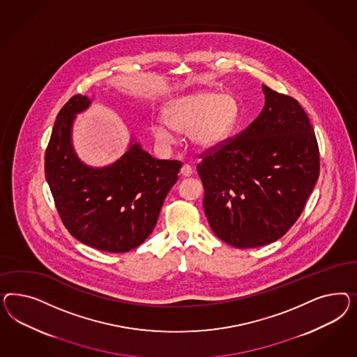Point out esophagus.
<instances>
[{
	"label": "esophagus",
	"mask_w": 357,
	"mask_h": 357,
	"mask_svg": "<svg viewBox=\"0 0 357 357\" xmlns=\"http://www.w3.org/2000/svg\"><path fill=\"white\" fill-rule=\"evenodd\" d=\"M181 174H182L183 176H190V175L192 174V167H191L188 163H184L183 166H182V169H181Z\"/></svg>",
	"instance_id": "esophagus-1"
}]
</instances>
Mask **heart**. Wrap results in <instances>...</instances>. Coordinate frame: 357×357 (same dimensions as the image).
Returning <instances> with one entry per match:
<instances>
[{"label":"heart","mask_w":357,"mask_h":357,"mask_svg":"<svg viewBox=\"0 0 357 357\" xmlns=\"http://www.w3.org/2000/svg\"><path fill=\"white\" fill-rule=\"evenodd\" d=\"M239 105L230 94L197 91L167 102L162 109L163 121L151 123L154 139L163 146L174 142L172 130L188 133L199 148H215L234 132L239 121Z\"/></svg>","instance_id":"1"}]
</instances>
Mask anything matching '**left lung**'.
Here are the masks:
<instances>
[{"instance_id": "obj_1", "label": "left lung", "mask_w": 357, "mask_h": 357, "mask_svg": "<svg viewBox=\"0 0 357 357\" xmlns=\"http://www.w3.org/2000/svg\"><path fill=\"white\" fill-rule=\"evenodd\" d=\"M266 105L246 130L208 148L197 174L208 222L221 241L252 249L282 237L319 175L312 123L294 98L263 85Z\"/></svg>"}]
</instances>
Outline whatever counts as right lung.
<instances>
[{
	"label": "right lung",
	"mask_w": 357,
	"mask_h": 357,
	"mask_svg": "<svg viewBox=\"0 0 357 357\" xmlns=\"http://www.w3.org/2000/svg\"><path fill=\"white\" fill-rule=\"evenodd\" d=\"M89 105L86 96L77 94L57 114L45 149V178L73 237L100 251L127 252L151 236L182 162L155 160L135 144L114 165L87 167L73 151L70 130L75 115Z\"/></svg>",
	"instance_id": "1"
}]
</instances>
